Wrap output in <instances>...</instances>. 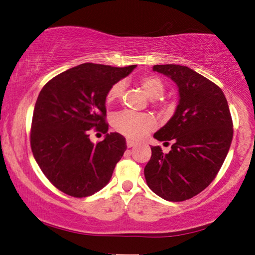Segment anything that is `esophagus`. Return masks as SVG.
I'll use <instances>...</instances> for the list:
<instances>
[{
	"label": "esophagus",
	"mask_w": 255,
	"mask_h": 255,
	"mask_svg": "<svg viewBox=\"0 0 255 255\" xmlns=\"http://www.w3.org/2000/svg\"><path fill=\"white\" fill-rule=\"evenodd\" d=\"M135 144H136V142L132 141V140H130V139H128V140H127V145H128V148H132V146H134Z\"/></svg>",
	"instance_id": "obj_1"
}]
</instances>
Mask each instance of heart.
I'll return each instance as SVG.
<instances>
[{
  "label": "heart",
  "instance_id": "heart-1",
  "mask_svg": "<svg viewBox=\"0 0 255 255\" xmlns=\"http://www.w3.org/2000/svg\"><path fill=\"white\" fill-rule=\"evenodd\" d=\"M140 86L151 100H158L162 97L166 85L158 76L149 75L140 79ZM124 84L122 82L115 83L106 94V102L112 103L122 96ZM113 127L116 131L127 135L131 139H140L146 133L154 128L157 121L151 114L133 113L131 111H121L113 116Z\"/></svg>",
  "mask_w": 255,
  "mask_h": 255
}]
</instances>
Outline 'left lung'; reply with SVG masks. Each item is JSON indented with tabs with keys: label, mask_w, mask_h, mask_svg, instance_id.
<instances>
[{
	"label": "left lung",
	"mask_w": 255,
	"mask_h": 255,
	"mask_svg": "<svg viewBox=\"0 0 255 255\" xmlns=\"http://www.w3.org/2000/svg\"><path fill=\"white\" fill-rule=\"evenodd\" d=\"M179 91V104L168 123L154 133L172 141L169 153L152 146L144 168L149 188L169 202L198 195L215 179L233 139L229 104L222 89L195 70L180 65H155Z\"/></svg>",
	"instance_id": "1"
}]
</instances>
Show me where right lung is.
Segmentation results:
<instances>
[{
	"label": "right lung",
	"mask_w": 255,
	"mask_h": 255,
	"mask_svg": "<svg viewBox=\"0 0 255 255\" xmlns=\"http://www.w3.org/2000/svg\"><path fill=\"white\" fill-rule=\"evenodd\" d=\"M82 64L49 80L35 102L30 143L48 180L73 197H87L105 187L124 151L125 137L107 133L106 94L135 68ZM91 128L106 132L94 145Z\"/></svg>",
	"instance_id": "add662e5"
}]
</instances>
